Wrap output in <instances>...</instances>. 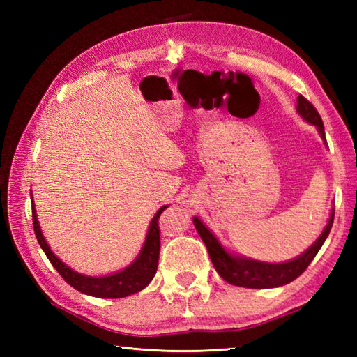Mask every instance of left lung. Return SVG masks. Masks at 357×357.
<instances>
[{
  "label": "left lung",
  "instance_id": "8db88e82",
  "mask_svg": "<svg viewBox=\"0 0 357 357\" xmlns=\"http://www.w3.org/2000/svg\"><path fill=\"white\" fill-rule=\"evenodd\" d=\"M296 109H298V113L307 121V123L317 127L321 138L325 141L322 118L319 115V112L316 110L314 105L308 100H305L304 96L299 95L298 107ZM333 219H335V208L331 210L328 224L314 244L310 248H307L301 256L282 264L261 262V261L248 259V257H244V256L230 255L221 244H219V241L215 238V234L211 233L198 218H193V224L196 227V230H198L201 239L204 241V244H206L208 250V255H210L211 262H213V267L216 268L219 276H221L224 280H227V282L231 285L245 287V288H275V287L290 284L291 280L301 276L302 273L307 270L308 265L314 259L317 252L321 250L325 239L328 238L331 225H333Z\"/></svg>",
  "mask_w": 357,
  "mask_h": 357
}]
</instances>
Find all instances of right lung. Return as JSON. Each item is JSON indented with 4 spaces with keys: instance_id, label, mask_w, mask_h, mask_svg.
<instances>
[{
    "instance_id": "obj_1",
    "label": "right lung",
    "mask_w": 357,
    "mask_h": 357,
    "mask_svg": "<svg viewBox=\"0 0 357 357\" xmlns=\"http://www.w3.org/2000/svg\"><path fill=\"white\" fill-rule=\"evenodd\" d=\"M165 208L167 206L159 208L156 211V215L153 216V219H151L147 236H146V242H144L138 257H136V259L128 265L127 268L121 270L118 273H113V275H109V276L96 278V276L81 275V273L67 267L61 259H58L43 236L41 227L36 218V210L32 204L33 230H35V236L38 242H40L41 248L44 250L45 256L49 257L50 264L55 267V270L59 273V275L63 276V279L67 284L73 287L75 290L89 296H95V298L118 299V298H126V296L141 291L142 288H146L150 284V280L153 279L158 268L159 248H161L158 222H159V216H161V213Z\"/></svg>"
}]
</instances>
